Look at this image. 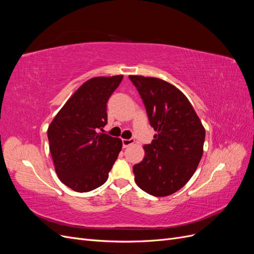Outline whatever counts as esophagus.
<instances>
[{
	"mask_svg": "<svg viewBox=\"0 0 254 254\" xmlns=\"http://www.w3.org/2000/svg\"><path fill=\"white\" fill-rule=\"evenodd\" d=\"M122 142H123V146H124V147L126 148V147H128V146L132 145V144L134 143V140H133V139H129V140H127V139H123V140H122Z\"/></svg>",
	"mask_w": 254,
	"mask_h": 254,
	"instance_id": "obj_1",
	"label": "esophagus"
}]
</instances>
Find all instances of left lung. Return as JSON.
Segmentation results:
<instances>
[{
	"label": "left lung",
	"instance_id": "8db88e82",
	"mask_svg": "<svg viewBox=\"0 0 254 254\" xmlns=\"http://www.w3.org/2000/svg\"><path fill=\"white\" fill-rule=\"evenodd\" d=\"M158 133L144 145L145 157L133 166L136 186L149 195L176 193L191 178L203 153L205 130L188 97L156 77L130 75Z\"/></svg>",
	"mask_w": 254,
	"mask_h": 254
}]
</instances>
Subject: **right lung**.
<instances>
[{
	"instance_id": "obj_1",
	"label": "right lung",
	"mask_w": 254,
	"mask_h": 254,
	"mask_svg": "<svg viewBox=\"0 0 254 254\" xmlns=\"http://www.w3.org/2000/svg\"><path fill=\"white\" fill-rule=\"evenodd\" d=\"M122 79L123 75L101 76L83 82L49 126L56 174L78 193L103 186L122 149L119 137L98 132L107 124V102Z\"/></svg>"
}]
</instances>
